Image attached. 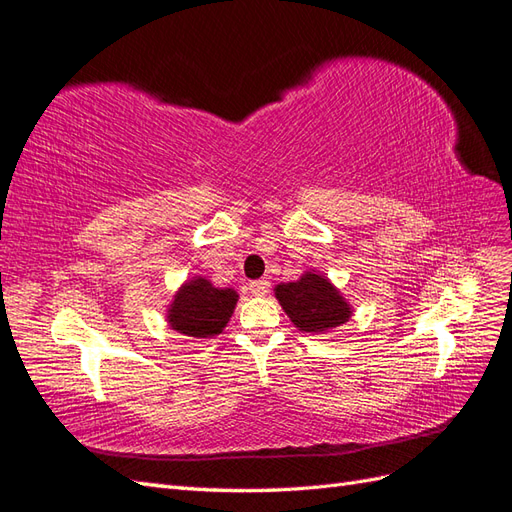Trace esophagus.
I'll use <instances>...</instances> for the list:
<instances>
[{"label":"esophagus","instance_id":"esophagus-1","mask_svg":"<svg viewBox=\"0 0 512 512\" xmlns=\"http://www.w3.org/2000/svg\"><path fill=\"white\" fill-rule=\"evenodd\" d=\"M269 287H271L269 280H252V283H249V291H252L254 296H265Z\"/></svg>","mask_w":512,"mask_h":512}]
</instances>
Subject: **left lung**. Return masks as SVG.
<instances>
[{
	"instance_id": "1",
	"label": "left lung",
	"mask_w": 512,
	"mask_h": 512,
	"mask_svg": "<svg viewBox=\"0 0 512 512\" xmlns=\"http://www.w3.org/2000/svg\"><path fill=\"white\" fill-rule=\"evenodd\" d=\"M276 298L291 322L305 333H327L351 316V307L327 278L305 274L296 283L276 287Z\"/></svg>"
}]
</instances>
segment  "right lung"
<instances>
[{"instance_id": "1", "label": "right lung", "mask_w": 512, "mask_h": 512, "mask_svg": "<svg viewBox=\"0 0 512 512\" xmlns=\"http://www.w3.org/2000/svg\"><path fill=\"white\" fill-rule=\"evenodd\" d=\"M236 291L212 287L210 280L194 278L174 296L168 311L172 329L190 338H212L221 333L236 307Z\"/></svg>"}]
</instances>
